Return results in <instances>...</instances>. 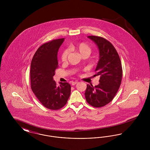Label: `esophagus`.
Returning <instances> with one entry per match:
<instances>
[{
  "mask_svg": "<svg viewBox=\"0 0 150 150\" xmlns=\"http://www.w3.org/2000/svg\"><path fill=\"white\" fill-rule=\"evenodd\" d=\"M78 83V81H72L71 85L72 86H75V85H76Z\"/></svg>",
  "mask_w": 150,
  "mask_h": 150,
  "instance_id": "obj_1",
  "label": "esophagus"
}]
</instances>
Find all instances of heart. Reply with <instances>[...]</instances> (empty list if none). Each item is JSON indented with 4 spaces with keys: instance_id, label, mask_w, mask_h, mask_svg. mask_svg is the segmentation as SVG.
<instances>
[{
    "instance_id": "b5f03b06",
    "label": "heart",
    "mask_w": 150,
    "mask_h": 150,
    "mask_svg": "<svg viewBox=\"0 0 150 150\" xmlns=\"http://www.w3.org/2000/svg\"><path fill=\"white\" fill-rule=\"evenodd\" d=\"M72 50L78 52L82 56L84 55L89 56L91 53V47L86 43H79L78 44L74 45L71 47ZM69 54V50H64L61 55V60L62 61L64 62L67 60V56Z\"/></svg>"
}]
</instances>
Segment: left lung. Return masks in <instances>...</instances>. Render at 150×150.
<instances>
[{
	"label": "left lung",
	"mask_w": 150,
	"mask_h": 150,
	"mask_svg": "<svg viewBox=\"0 0 150 150\" xmlns=\"http://www.w3.org/2000/svg\"><path fill=\"white\" fill-rule=\"evenodd\" d=\"M99 50V61L95 71L100 76L97 86L87 84L85 97L93 107L105 106L114 98L120 86L122 75L121 61L113 45L106 39L96 36H88Z\"/></svg>",
	"instance_id": "8db88e82"
}]
</instances>
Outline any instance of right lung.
<instances>
[{"label": "right lung", "instance_id": "add662e5", "mask_svg": "<svg viewBox=\"0 0 150 150\" xmlns=\"http://www.w3.org/2000/svg\"><path fill=\"white\" fill-rule=\"evenodd\" d=\"M64 40H53L41 45L31 63V89L43 106L50 110L64 107L71 93L70 84L59 82V86H57L53 79L55 70L58 67V51Z\"/></svg>", "mask_w": 150, "mask_h": 150}]
</instances>
